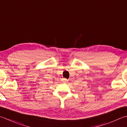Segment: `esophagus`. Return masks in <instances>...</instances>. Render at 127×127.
<instances>
[{"instance_id": "obj_1", "label": "esophagus", "mask_w": 127, "mask_h": 127, "mask_svg": "<svg viewBox=\"0 0 127 127\" xmlns=\"http://www.w3.org/2000/svg\"><path fill=\"white\" fill-rule=\"evenodd\" d=\"M64 81L65 82H66V81H68V79H64Z\"/></svg>"}]
</instances>
